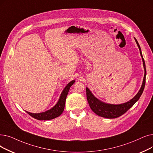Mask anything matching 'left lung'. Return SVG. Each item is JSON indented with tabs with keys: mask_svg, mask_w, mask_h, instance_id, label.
<instances>
[{
	"mask_svg": "<svg viewBox=\"0 0 153 153\" xmlns=\"http://www.w3.org/2000/svg\"><path fill=\"white\" fill-rule=\"evenodd\" d=\"M135 41L137 45V47L140 52V54L142 57V60L143 62V67L144 69V76L143 78V83L141 87L137 93V94L129 101L125 103L120 104H111L104 102L100 100H99L94 95H93L91 91L86 88V95H87V99L92 111L96 113L97 115L108 119L116 118L124 114L126 111H128L132 105H133L140 98L143 92L144 89L145 82H146V70L145 62L143 57L141 49L138 42L136 38L134 37Z\"/></svg>",
	"mask_w": 153,
	"mask_h": 153,
	"instance_id": "1",
	"label": "left lung"
}]
</instances>
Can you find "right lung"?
<instances>
[{
    "label": "right lung",
    "instance_id": "obj_1",
    "mask_svg": "<svg viewBox=\"0 0 153 153\" xmlns=\"http://www.w3.org/2000/svg\"><path fill=\"white\" fill-rule=\"evenodd\" d=\"M74 82L75 80H73L67 84L63 89L57 104L49 110L41 112V113H32L28 111H26V112H27L30 116L38 119V120H51V119L59 117L64 111L66 97H67L70 88Z\"/></svg>",
    "mask_w": 153,
    "mask_h": 153
}]
</instances>
